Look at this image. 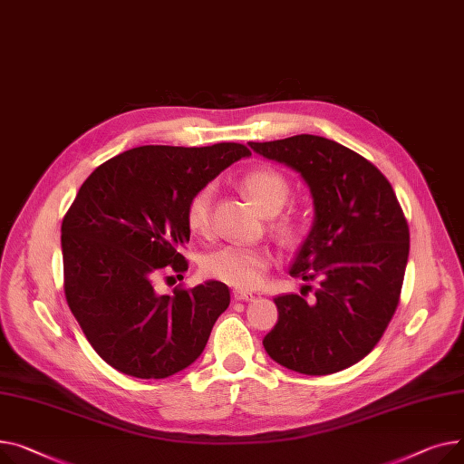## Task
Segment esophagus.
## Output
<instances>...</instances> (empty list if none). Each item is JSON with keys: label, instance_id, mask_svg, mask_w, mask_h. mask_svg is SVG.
I'll return each mask as SVG.
<instances>
[{"label": "esophagus", "instance_id": "obj_1", "mask_svg": "<svg viewBox=\"0 0 464 464\" xmlns=\"http://www.w3.org/2000/svg\"><path fill=\"white\" fill-rule=\"evenodd\" d=\"M232 297L236 299V302H249V299H253L255 295L251 292H245V290H234Z\"/></svg>", "mask_w": 464, "mask_h": 464}]
</instances>
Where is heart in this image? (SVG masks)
<instances>
[{
    "mask_svg": "<svg viewBox=\"0 0 464 464\" xmlns=\"http://www.w3.org/2000/svg\"><path fill=\"white\" fill-rule=\"evenodd\" d=\"M241 187L264 215H277L290 197L288 179L279 170L267 167L245 174ZM213 195V185H204L187 202V227L195 234H206L209 230ZM274 230L285 241H292L297 234V219L294 215H283L274 223ZM269 267V251L262 247H247V245H225L204 258V271L209 277L241 290L260 286Z\"/></svg>",
    "mask_w": 464,
    "mask_h": 464,
    "instance_id": "obj_1",
    "label": "heart"
}]
</instances>
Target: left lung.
Listing matches in <instances>:
<instances>
[{
	"instance_id": "left-lung-1",
	"label": "left lung",
	"mask_w": 464,
	"mask_h": 464,
	"mask_svg": "<svg viewBox=\"0 0 464 464\" xmlns=\"http://www.w3.org/2000/svg\"><path fill=\"white\" fill-rule=\"evenodd\" d=\"M249 146L302 176L314 206L290 276L318 279V288L313 299L277 295L279 318L262 344L271 360L295 372H339L376 346L399 305L411 249L404 213L372 162L324 136Z\"/></svg>"
}]
</instances>
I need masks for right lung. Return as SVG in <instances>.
Listing matches in <instances>:
<instances>
[{"label":"right lung","instance_id":"obj_1","mask_svg":"<svg viewBox=\"0 0 464 464\" xmlns=\"http://www.w3.org/2000/svg\"><path fill=\"white\" fill-rule=\"evenodd\" d=\"M243 144L140 146L102 162L82 183L62 223L69 309L99 356L134 378H167L193 363L228 304L225 283L155 292L160 271L183 274L185 209Z\"/></svg>","mask_w":464,"mask_h":464}]
</instances>
